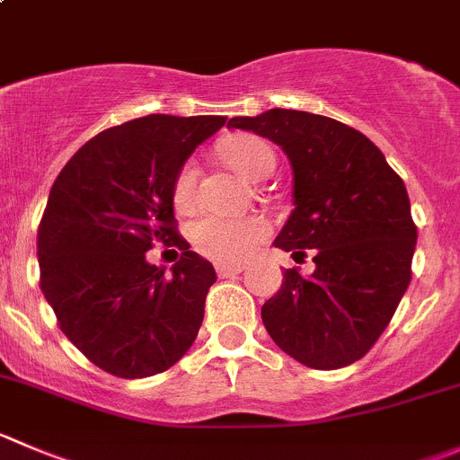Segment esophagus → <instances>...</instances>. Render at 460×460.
Segmentation results:
<instances>
[{
	"instance_id": "esophagus-1",
	"label": "esophagus",
	"mask_w": 460,
	"mask_h": 460,
	"mask_svg": "<svg viewBox=\"0 0 460 460\" xmlns=\"http://www.w3.org/2000/svg\"><path fill=\"white\" fill-rule=\"evenodd\" d=\"M243 270H244L243 265H231V262H217V265H216V271H217V276H220V279H226V276H235V274H240Z\"/></svg>"
}]
</instances>
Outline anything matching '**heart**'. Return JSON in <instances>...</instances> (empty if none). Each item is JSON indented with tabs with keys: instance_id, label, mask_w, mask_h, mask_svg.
I'll use <instances>...</instances> for the list:
<instances>
[{
	"instance_id": "b5f03b06",
	"label": "heart",
	"mask_w": 460,
	"mask_h": 460,
	"mask_svg": "<svg viewBox=\"0 0 460 460\" xmlns=\"http://www.w3.org/2000/svg\"><path fill=\"white\" fill-rule=\"evenodd\" d=\"M225 159L234 171L247 180H262L276 166L274 150L258 137H238L225 146ZM198 164L189 162L181 166L175 180V202L177 207H190L198 193ZM193 243L204 256L216 261L235 262L243 261L253 244L261 243L267 235V222L258 216H222L208 213L193 225Z\"/></svg>"
}]
</instances>
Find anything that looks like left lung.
<instances>
[{"label": "left lung", "mask_w": 460, "mask_h": 460, "mask_svg": "<svg viewBox=\"0 0 460 460\" xmlns=\"http://www.w3.org/2000/svg\"><path fill=\"white\" fill-rule=\"evenodd\" d=\"M231 130L274 141L292 166L294 208L274 247L314 271H283L261 316L283 353L319 371L349 367L389 325L411 280L418 231L398 172L368 137L298 110L235 117Z\"/></svg>", "instance_id": "left-lung-1"}]
</instances>
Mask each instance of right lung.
Returning a JSON list of instances; mask_svg holds the SVG:
<instances>
[{"instance_id": "obj_1", "label": "right lung", "mask_w": 460, "mask_h": 460, "mask_svg": "<svg viewBox=\"0 0 460 460\" xmlns=\"http://www.w3.org/2000/svg\"><path fill=\"white\" fill-rule=\"evenodd\" d=\"M225 123L135 119L89 139L53 181L38 229L40 288L69 341L111 376L168 371L198 337L217 276L177 234L175 180ZM157 239L182 249L171 275L145 261Z\"/></svg>"}]
</instances>
